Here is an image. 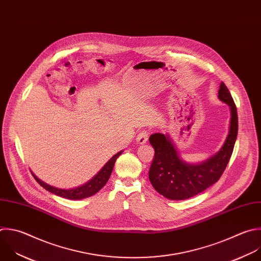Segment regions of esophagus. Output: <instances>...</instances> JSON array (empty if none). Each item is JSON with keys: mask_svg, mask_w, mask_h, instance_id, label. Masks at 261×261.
Wrapping results in <instances>:
<instances>
[{"mask_svg": "<svg viewBox=\"0 0 261 261\" xmlns=\"http://www.w3.org/2000/svg\"><path fill=\"white\" fill-rule=\"evenodd\" d=\"M147 139H148V133L146 131H141L136 137V142L138 144H143L147 141Z\"/></svg>", "mask_w": 261, "mask_h": 261, "instance_id": "esophagus-1", "label": "esophagus"}]
</instances>
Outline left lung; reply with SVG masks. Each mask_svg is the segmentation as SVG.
Listing matches in <instances>:
<instances>
[{"label":"left lung","instance_id":"1","mask_svg":"<svg viewBox=\"0 0 261 261\" xmlns=\"http://www.w3.org/2000/svg\"><path fill=\"white\" fill-rule=\"evenodd\" d=\"M218 98L229 107L228 134L220 149L204 162L193 164L181 159L168 133H154L149 136L154 158L148 177L153 189L165 198L174 201L190 199L217 182L223 173L238 135V114L233 99L223 82L219 86Z\"/></svg>","mask_w":261,"mask_h":261}]
</instances>
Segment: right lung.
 I'll list each match as a JSON object with an SVG mask.
<instances>
[{
  "mask_svg": "<svg viewBox=\"0 0 261 261\" xmlns=\"http://www.w3.org/2000/svg\"><path fill=\"white\" fill-rule=\"evenodd\" d=\"M123 150L117 152L115 155H113L109 162L99 170V172L97 174L90 179L88 182H86L83 186H80L77 188L74 189H70V190H64V189H59V188H55L53 186H50L48 184H46L45 181L41 180L38 176H36L33 173V175L35 177V179L38 181V184L43 187L46 191L50 192L51 194H54L58 197L64 198V199H68V200H82L85 198L91 197L93 195H95L97 192H99L108 182L112 171L115 165V162L117 161V159L122 154Z\"/></svg>",
  "mask_w": 261,
  "mask_h": 261,
  "instance_id": "add662e5",
  "label": "right lung"
}]
</instances>
